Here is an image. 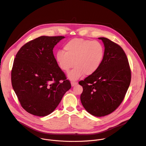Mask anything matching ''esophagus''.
Listing matches in <instances>:
<instances>
[{
    "label": "esophagus",
    "mask_w": 146,
    "mask_h": 146,
    "mask_svg": "<svg viewBox=\"0 0 146 146\" xmlns=\"http://www.w3.org/2000/svg\"><path fill=\"white\" fill-rule=\"evenodd\" d=\"M71 84H72V87H73V86H76V84H77V82H72L71 83Z\"/></svg>",
    "instance_id": "34e87169"
}]
</instances>
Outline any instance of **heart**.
Returning <instances> with one entry per match:
<instances>
[{"instance_id": "b5f03b06", "label": "heart", "mask_w": 146, "mask_h": 146, "mask_svg": "<svg viewBox=\"0 0 146 146\" xmlns=\"http://www.w3.org/2000/svg\"><path fill=\"white\" fill-rule=\"evenodd\" d=\"M63 51H58L56 60L60 69L68 72L74 66V69L68 74L71 80H76L84 74L92 75L99 69L104 55L103 44L98 41H92L81 38H75L67 42Z\"/></svg>"}]
</instances>
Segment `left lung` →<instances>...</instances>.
<instances>
[{"label": "left lung", "instance_id": "left-lung-1", "mask_svg": "<svg viewBox=\"0 0 146 146\" xmlns=\"http://www.w3.org/2000/svg\"><path fill=\"white\" fill-rule=\"evenodd\" d=\"M104 46L102 63L94 73L79 82L83 87L80 100L85 110L96 117L114 111L123 100L131 81L127 56L117 44L99 37Z\"/></svg>", "mask_w": 146, "mask_h": 146}]
</instances>
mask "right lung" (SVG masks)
<instances>
[{"label": "right lung", "instance_id": "right-lung-1", "mask_svg": "<svg viewBox=\"0 0 146 146\" xmlns=\"http://www.w3.org/2000/svg\"><path fill=\"white\" fill-rule=\"evenodd\" d=\"M64 38L38 37L23 45L16 55L12 87L22 108L33 115L43 117L52 113L71 88L53 52Z\"/></svg>", "mask_w": 146, "mask_h": 146}]
</instances>
